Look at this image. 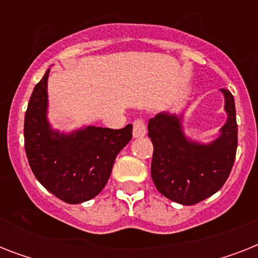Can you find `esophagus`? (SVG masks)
Wrapping results in <instances>:
<instances>
[{"label":"esophagus","instance_id":"esophagus-1","mask_svg":"<svg viewBox=\"0 0 258 258\" xmlns=\"http://www.w3.org/2000/svg\"><path fill=\"white\" fill-rule=\"evenodd\" d=\"M146 135V124L143 120H135L134 121V130H133V137L135 139L143 138Z\"/></svg>","mask_w":258,"mask_h":258}]
</instances>
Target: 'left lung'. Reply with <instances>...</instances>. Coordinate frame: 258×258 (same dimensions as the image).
Masks as SVG:
<instances>
[{
    "instance_id": "1",
    "label": "left lung",
    "mask_w": 258,
    "mask_h": 258,
    "mask_svg": "<svg viewBox=\"0 0 258 258\" xmlns=\"http://www.w3.org/2000/svg\"><path fill=\"white\" fill-rule=\"evenodd\" d=\"M224 95L226 121L213 141H194L186 135L179 112L158 113L149 121V138L154 145L151 178L158 191L180 205H196L216 194L232 171L237 151V121L234 97Z\"/></svg>"
}]
</instances>
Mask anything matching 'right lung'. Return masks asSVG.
Masks as SVG:
<instances>
[{
  "label": "right lung",
  "instance_id": "add662e5",
  "mask_svg": "<svg viewBox=\"0 0 258 258\" xmlns=\"http://www.w3.org/2000/svg\"><path fill=\"white\" fill-rule=\"evenodd\" d=\"M36 84L24 121L28 162L37 180L67 204H83L104 188L113 162L133 138V124L112 130L83 125L60 131L48 119V78Z\"/></svg>",
  "mask_w": 258,
  "mask_h": 258
}]
</instances>
